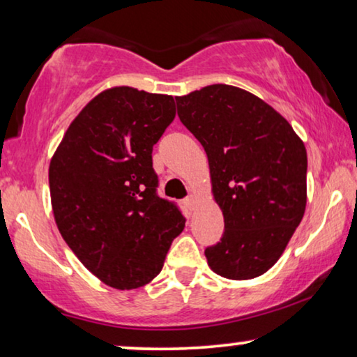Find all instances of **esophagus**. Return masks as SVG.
I'll return each instance as SVG.
<instances>
[{
    "mask_svg": "<svg viewBox=\"0 0 357 357\" xmlns=\"http://www.w3.org/2000/svg\"><path fill=\"white\" fill-rule=\"evenodd\" d=\"M185 206H187L190 211H193L195 209V206H197V197H195V195H188L187 198H185Z\"/></svg>",
    "mask_w": 357,
    "mask_h": 357,
    "instance_id": "1",
    "label": "esophagus"
}]
</instances>
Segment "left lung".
I'll list each match as a JSON object with an SVG mask.
<instances>
[{"instance_id": "1", "label": "left lung", "mask_w": 357, "mask_h": 357, "mask_svg": "<svg viewBox=\"0 0 357 357\" xmlns=\"http://www.w3.org/2000/svg\"><path fill=\"white\" fill-rule=\"evenodd\" d=\"M178 119L206 151L224 234L204 250L227 280H252L278 261L307 203V153L292 126L250 92L206 86L177 97Z\"/></svg>"}]
</instances>
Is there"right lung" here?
I'll use <instances>...</instances> for the list:
<instances>
[{
	"instance_id": "1",
	"label": "right lung",
	"mask_w": 357,
	"mask_h": 357,
	"mask_svg": "<svg viewBox=\"0 0 357 357\" xmlns=\"http://www.w3.org/2000/svg\"><path fill=\"white\" fill-rule=\"evenodd\" d=\"M175 119L172 96L112 87L73 120L48 182L58 231L82 265L116 289L148 284L185 227L158 195L153 146Z\"/></svg>"
}]
</instances>
